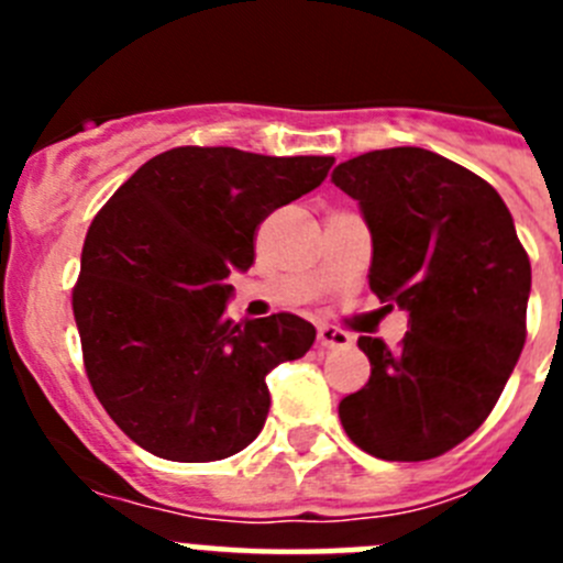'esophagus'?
I'll return each mask as SVG.
<instances>
[{"mask_svg": "<svg viewBox=\"0 0 563 563\" xmlns=\"http://www.w3.org/2000/svg\"><path fill=\"white\" fill-rule=\"evenodd\" d=\"M350 343L352 338L343 330H338V327H318V346H324V350H346Z\"/></svg>", "mask_w": 563, "mask_h": 563, "instance_id": "1", "label": "esophagus"}]
</instances>
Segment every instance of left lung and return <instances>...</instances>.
Returning <instances> with one entry per match:
<instances>
[{"mask_svg": "<svg viewBox=\"0 0 563 563\" xmlns=\"http://www.w3.org/2000/svg\"><path fill=\"white\" fill-rule=\"evenodd\" d=\"M332 183L372 231V292L409 312L397 350L357 338L372 375L338 417L377 460H434L487 420L519 361L530 258L496 188L429 148L357 154Z\"/></svg>", "mask_w": 563, "mask_h": 563, "instance_id": "obj_1", "label": "left lung"}]
</instances>
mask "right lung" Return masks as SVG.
I'll return each instance as SVG.
<instances>
[{
	"label": "right lung",
	"mask_w": 563,
	"mask_h": 563,
	"mask_svg": "<svg viewBox=\"0 0 563 563\" xmlns=\"http://www.w3.org/2000/svg\"><path fill=\"white\" fill-rule=\"evenodd\" d=\"M335 157L177 146L143 163L98 211L73 312L84 369L118 429L148 454L213 462L258 437L265 377L316 341L292 312L233 324L231 271L258 225L321 186Z\"/></svg>",
	"instance_id": "right-lung-1"
}]
</instances>
